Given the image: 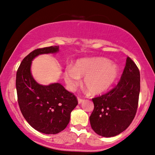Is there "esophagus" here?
<instances>
[{
    "label": "esophagus",
    "mask_w": 155,
    "mask_h": 155,
    "mask_svg": "<svg viewBox=\"0 0 155 155\" xmlns=\"http://www.w3.org/2000/svg\"><path fill=\"white\" fill-rule=\"evenodd\" d=\"M78 104H82V103L83 102L84 100H82V99H80V98L78 97Z\"/></svg>",
    "instance_id": "obj_1"
}]
</instances>
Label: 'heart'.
I'll list each match as a JSON object with an SVG mask.
<instances>
[{
    "label": "heart",
    "instance_id": "obj_1",
    "mask_svg": "<svg viewBox=\"0 0 155 155\" xmlns=\"http://www.w3.org/2000/svg\"><path fill=\"white\" fill-rule=\"evenodd\" d=\"M120 68L115 62L104 58H87L78 60L73 67L64 71V79L68 89L73 91L79 85L80 78L91 94L100 95L112 87L117 79Z\"/></svg>",
    "mask_w": 155,
    "mask_h": 155
}]
</instances>
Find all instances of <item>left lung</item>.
I'll return each mask as SVG.
<instances>
[{
	"instance_id": "1",
	"label": "left lung",
	"mask_w": 155,
	"mask_h": 155,
	"mask_svg": "<svg viewBox=\"0 0 155 155\" xmlns=\"http://www.w3.org/2000/svg\"><path fill=\"white\" fill-rule=\"evenodd\" d=\"M140 92V73L128 57L120 81L115 88L93 99L94 110L89 120L97 135L111 137L127 128L136 115Z\"/></svg>"
}]
</instances>
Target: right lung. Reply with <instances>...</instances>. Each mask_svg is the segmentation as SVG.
<instances>
[{
	"label": "right lung",
	"instance_id": "right-lung-1",
	"mask_svg": "<svg viewBox=\"0 0 155 155\" xmlns=\"http://www.w3.org/2000/svg\"><path fill=\"white\" fill-rule=\"evenodd\" d=\"M58 51L59 46L33 51L22 60L16 73L18 101L22 115L32 128L47 135L64 130L78 104L75 96L61 84H40L32 75L31 67L35 58Z\"/></svg>",
	"mask_w": 155,
	"mask_h": 155
}]
</instances>
